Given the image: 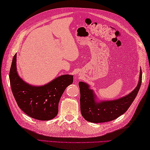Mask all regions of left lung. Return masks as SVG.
<instances>
[{
    "label": "left lung",
    "instance_id": "left-lung-1",
    "mask_svg": "<svg viewBox=\"0 0 150 150\" xmlns=\"http://www.w3.org/2000/svg\"><path fill=\"white\" fill-rule=\"evenodd\" d=\"M142 82L141 69L139 83L131 93L122 98L113 100L98 102L93 91L84 82H79L81 93V111L82 117L87 121L93 123L108 122L116 119L128 110L135 100Z\"/></svg>",
    "mask_w": 150,
    "mask_h": 150
}]
</instances>
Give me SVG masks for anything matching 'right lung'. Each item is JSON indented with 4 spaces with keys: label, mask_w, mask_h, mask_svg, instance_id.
<instances>
[{
    "label": "right lung",
    "mask_w": 150,
    "mask_h": 150,
    "mask_svg": "<svg viewBox=\"0 0 150 150\" xmlns=\"http://www.w3.org/2000/svg\"><path fill=\"white\" fill-rule=\"evenodd\" d=\"M17 53L13 58L9 81L18 107L31 118L49 120L58 113L59 103L65 89L73 83V76L63 75L46 85L34 86L25 82L17 71Z\"/></svg>",
    "instance_id": "right-lung-1"
}]
</instances>
